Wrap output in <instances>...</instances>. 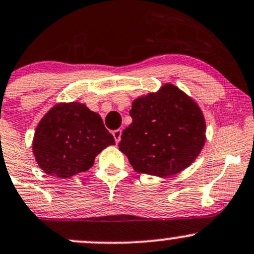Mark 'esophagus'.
Returning a JSON list of instances; mask_svg holds the SVG:
<instances>
[{"label": "esophagus", "mask_w": 254, "mask_h": 254, "mask_svg": "<svg viewBox=\"0 0 254 254\" xmlns=\"http://www.w3.org/2000/svg\"><path fill=\"white\" fill-rule=\"evenodd\" d=\"M112 133H113L114 141H116V143H118V142L121 141V137H122V130L121 129H117V130H114Z\"/></svg>", "instance_id": "34e87169"}]
</instances>
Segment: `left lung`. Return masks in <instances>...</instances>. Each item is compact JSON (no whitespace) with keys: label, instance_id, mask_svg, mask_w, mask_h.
<instances>
[{"label":"left lung","instance_id":"8db88e82","mask_svg":"<svg viewBox=\"0 0 254 254\" xmlns=\"http://www.w3.org/2000/svg\"><path fill=\"white\" fill-rule=\"evenodd\" d=\"M119 150L140 174L168 177L188 168L205 144L206 124L196 102L172 84L141 96L130 110Z\"/></svg>","mask_w":254,"mask_h":254}]
</instances>
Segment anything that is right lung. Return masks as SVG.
I'll list each match as a JSON object with an SVG mask.
<instances>
[{
  "label": "right lung",
  "instance_id": "add662e5",
  "mask_svg": "<svg viewBox=\"0 0 254 254\" xmlns=\"http://www.w3.org/2000/svg\"><path fill=\"white\" fill-rule=\"evenodd\" d=\"M116 144L99 114L79 102L58 104L36 127L32 149L46 174L68 178L93 166L95 157Z\"/></svg>",
  "mask_w": 254,
  "mask_h": 254
}]
</instances>
